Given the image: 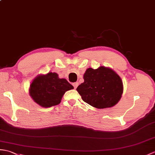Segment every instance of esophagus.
<instances>
[{
    "label": "esophagus",
    "mask_w": 155,
    "mask_h": 155,
    "mask_svg": "<svg viewBox=\"0 0 155 155\" xmlns=\"http://www.w3.org/2000/svg\"><path fill=\"white\" fill-rule=\"evenodd\" d=\"M78 83L77 82H74V83H73V86H74V88H77V87L78 86Z\"/></svg>",
    "instance_id": "1"
}]
</instances>
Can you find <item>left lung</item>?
I'll return each instance as SVG.
<instances>
[{"mask_svg": "<svg viewBox=\"0 0 155 155\" xmlns=\"http://www.w3.org/2000/svg\"><path fill=\"white\" fill-rule=\"evenodd\" d=\"M83 83L77 91L83 101L96 108L112 107L120 100L124 87L118 74L112 69L100 67L93 69L88 68L84 74Z\"/></svg>", "mask_w": 155, "mask_h": 155, "instance_id": "1", "label": "left lung"}]
</instances>
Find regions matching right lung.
<instances>
[{"instance_id":"1","label":"right lung","mask_w":155,"mask_h":155,"mask_svg":"<svg viewBox=\"0 0 155 155\" xmlns=\"http://www.w3.org/2000/svg\"><path fill=\"white\" fill-rule=\"evenodd\" d=\"M66 79L59 78L55 73L39 75L31 82L30 95L34 101L42 107L58 105L66 91L73 89Z\"/></svg>"}]
</instances>
